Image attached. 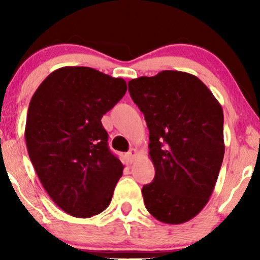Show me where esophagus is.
I'll return each instance as SVG.
<instances>
[{
	"label": "esophagus",
	"mask_w": 260,
	"mask_h": 260,
	"mask_svg": "<svg viewBox=\"0 0 260 260\" xmlns=\"http://www.w3.org/2000/svg\"><path fill=\"white\" fill-rule=\"evenodd\" d=\"M136 155H137V149H135V148H131L129 151H127V157H129V159L130 161H133V159L136 157Z\"/></svg>",
	"instance_id": "obj_1"
}]
</instances>
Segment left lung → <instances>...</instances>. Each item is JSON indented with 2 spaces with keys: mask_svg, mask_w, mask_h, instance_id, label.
Instances as JSON below:
<instances>
[{
  "mask_svg": "<svg viewBox=\"0 0 260 260\" xmlns=\"http://www.w3.org/2000/svg\"><path fill=\"white\" fill-rule=\"evenodd\" d=\"M127 85L147 122L155 167L154 181L142 188L145 208L161 222L189 221L207 205L221 168V105L198 77L180 71Z\"/></svg>",
  "mask_w": 260,
  "mask_h": 260,
  "instance_id": "left-lung-1",
  "label": "left lung"
}]
</instances>
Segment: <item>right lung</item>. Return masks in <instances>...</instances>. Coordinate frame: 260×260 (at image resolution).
Wrapping results in <instances>:
<instances>
[{
    "label": "right lung",
    "instance_id": "1",
    "mask_svg": "<svg viewBox=\"0 0 260 260\" xmlns=\"http://www.w3.org/2000/svg\"><path fill=\"white\" fill-rule=\"evenodd\" d=\"M126 90L122 78L66 66L53 71L30 99L28 155L49 198L67 214L91 218L111 202L124 166L110 151L102 117Z\"/></svg>",
    "mask_w": 260,
    "mask_h": 260
}]
</instances>
